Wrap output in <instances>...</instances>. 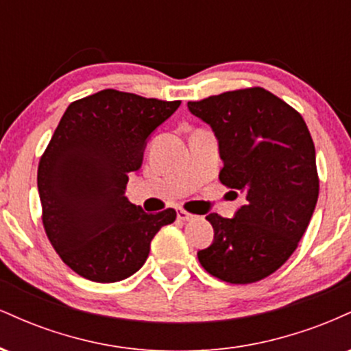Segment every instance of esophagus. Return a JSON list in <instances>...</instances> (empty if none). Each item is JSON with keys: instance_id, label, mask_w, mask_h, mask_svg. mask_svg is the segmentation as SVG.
Segmentation results:
<instances>
[{"instance_id": "1", "label": "esophagus", "mask_w": 351, "mask_h": 351, "mask_svg": "<svg viewBox=\"0 0 351 351\" xmlns=\"http://www.w3.org/2000/svg\"><path fill=\"white\" fill-rule=\"evenodd\" d=\"M195 215H191V213H188V211H184V209H180L178 211V219H181V221H193L195 219Z\"/></svg>"}]
</instances>
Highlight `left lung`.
<instances>
[{
    "label": "left lung",
    "mask_w": 351,
    "mask_h": 351,
    "mask_svg": "<svg viewBox=\"0 0 351 351\" xmlns=\"http://www.w3.org/2000/svg\"><path fill=\"white\" fill-rule=\"evenodd\" d=\"M188 108L219 140V181L244 196L232 219L206 216L215 241L198 252L199 264L229 284L263 280L295 251L317 204L320 180L307 123L263 87L223 92Z\"/></svg>",
    "instance_id": "obj_1"
}]
</instances>
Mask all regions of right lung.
<instances>
[{
  "label": "right lung",
  "mask_w": 351,
  "mask_h": 351,
  "mask_svg": "<svg viewBox=\"0 0 351 351\" xmlns=\"http://www.w3.org/2000/svg\"><path fill=\"white\" fill-rule=\"evenodd\" d=\"M181 100L106 88L74 100L41 155L43 226L64 264L94 282H119L147 261L173 208L148 215L125 198L128 173L142 167L148 135Z\"/></svg>",
  "instance_id": "add662e5"
}]
</instances>
